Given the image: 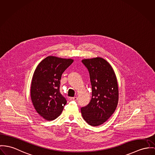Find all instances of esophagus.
I'll return each mask as SVG.
<instances>
[{
	"label": "esophagus",
	"mask_w": 155,
	"mask_h": 155,
	"mask_svg": "<svg viewBox=\"0 0 155 155\" xmlns=\"http://www.w3.org/2000/svg\"><path fill=\"white\" fill-rule=\"evenodd\" d=\"M78 99V98L77 97H71L70 98V100L71 101H77Z\"/></svg>",
	"instance_id": "34e87169"
}]
</instances>
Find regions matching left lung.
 Instances as JSON below:
<instances>
[{
    "instance_id": "obj_1",
    "label": "left lung",
    "mask_w": 155,
    "mask_h": 155,
    "mask_svg": "<svg viewBox=\"0 0 155 155\" xmlns=\"http://www.w3.org/2000/svg\"><path fill=\"white\" fill-rule=\"evenodd\" d=\"M90 74L92 97L81 108L84 120L90 126L103 124L114 113L119 101V89L114 71L106 60L97 57L82 60Z\"/></svg>"
}]
</instances>
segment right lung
Returning a JSON list of instances; mask_svg holds the SVG:
<instances>
[{
	"instance_id": "add662e5",
	"label": "right lung",
	"mask_w": 155,
	"mask_h": 155,
	"mask_svg": "<svg viewBox=\"0 0 155 155\" xmlns=\"http://www.w3.org/2000/svg\"><path fill=\"white\" fill-rule=\"evenodd\" d=\"M74 60L49 56L37 66L33 75L31 97L37 113L51 121L61 114L67 103L60 93V80L65 70Z\"/></svg>"
}]
</instances>
